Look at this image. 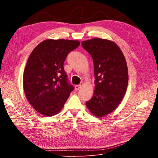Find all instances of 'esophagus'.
<instances>
[{
  "mask_svg": "<svg viewBox=\"0 0 158 158\" xmlns=\"http://www.w3.org/2000/svg\"><path fill=\"white\" fill-rule=\"evenodd\" d=\"M81 85H77L75 86V89L78 90L81 88Z\"/></svg>",
  "mask_w": 158,
  "mask_h": 158,
  "instance_id": "1",
  "label": "esophagus"
}]
</instances>
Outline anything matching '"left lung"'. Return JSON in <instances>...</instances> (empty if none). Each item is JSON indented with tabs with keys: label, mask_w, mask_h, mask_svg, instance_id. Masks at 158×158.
Segmentation results:
<instances>
[{
	"label": "left lung",
	"mask_w": 158,
	"mask_h": 158,
	"mask_svg": "<svg viewBox=\"0 0 158 158\" xmlns=\"http://www.w3.org/2000/svg\"><path fill=\"white\" fill-rule=\"evenodd\" d=\"M81 45L92 57L95 79L94 93L86 106L96 117H102L117 108L126 92L127 63L120 48L111 41L96 38Z\"/></svg>",
	"instance_id": "8db88e82"
}]
</instances>
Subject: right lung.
<instances>
[{"label": "right lung", "mask_w": 158, "mask_h": 158, "mask_svg": "<svg viewBox=\"0 0 158 158\" xmlns=\"http://www.w3.org/2000/svg\"><path fill=\"white\" fill-rule=\"evenodd\" d=\"M79 45L77 40L50 39L38 44L30 54L23 72V89L39 113L51 117L59 113L74 89L63 64Z\"/></svg>", "instance_id": "right-lung-1"}]
</instances>
